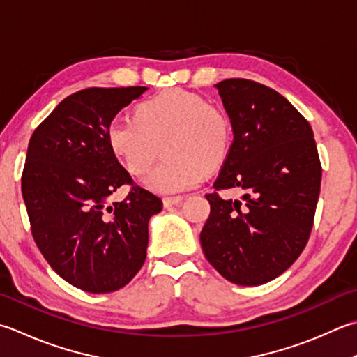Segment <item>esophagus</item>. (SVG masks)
<instances>
[{"label": "esophagus", "instance_id": "esophagus-1", "mask_svg": "<svg viewBox=\"0 0 357 357\" xmlns=\"http://www.w3.org/2000/svg\"><path fill=\"white\" fill-rule=\"evenodd\" d=\"M183 201H184V197H170V198H164V199H162L165 208L173 207V206H178V204H181V202H183Z\"/></svg>", "mask_w": 357, "mask_h": 357}]
</instances>
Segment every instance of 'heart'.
<instances>
[{
    "label": "heart",
    "instance_id": "obj_1",
    "mask_svg": "<svg viewBox=\"0 0 357 357\" xmlns=\"http://www.w3.org/2000/svg\"><path fill=\"white\" fill-rule=\"evenodd\" d=\"M105 137L109 151L135 176L146 173L162 145L165 159L146 174L144 185L159 195H178L197 187L208 169L229 158L234 128L218 105L169 89L139 103L132 119L111 122Z\"/></svg>",
    "mask_w": 357,
    "mask_h": 357
}]
</instances>
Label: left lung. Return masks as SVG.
Wrapping results in <instances>:
<instances>
[{
    "label": "left lung",
    "instance_id": "obj_1",
    "mask_svg": "<svg viewBox=\"0 0 357 357\" xmlns=\"http://www.w3.org/2000/svg\"><path fill=\"white\" fill-rule=\"evenodd\" d=\"M234 128V145L215 190L240 187L241 199L206 195L201 230L208 263L235 284L274 280L308 243L322 167L306 119L277 91L244 79L216 85Z\"/></svg>",
    "mask_w": 357,
    "mask_h": 357
}]
</instances>
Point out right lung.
I'll use <instances>...</instances> for the list:
<instances>
[{
    "mask_svg": "<svg viewBox=\"0 0 357 357\" xmlns=\"http://www.w3.org/2000/svg\"><path fill=\"white\" fill-rule=\"evenodd\" d=\"M145 86L89 88L61 100L27 146L21 192L33 240L57 274L82 291L123 288L142 268L149 221L162 211L156 195L132 184L109 151L108 125Z\"/></svg>",
    "mask_w": 357,
    "mask_h": 357,
    "instance_id": "add662e5",
    "label": "right lung"
}]
</instances>
